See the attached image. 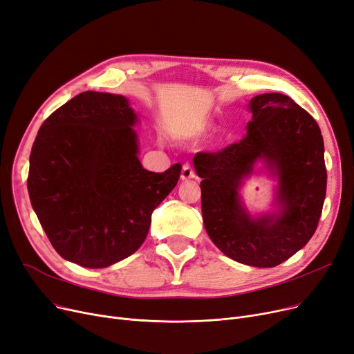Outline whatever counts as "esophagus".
Listing matches in <instances>:
<instances>
[{"instance_id": "34e87169", "label": "esophagus", "mask_w": 354, "mask_h": 354, "mask_svg": "<svg viewBox=\"0 0 354 354\" xmlns=\"http://www.w3.org/2000/svg\"><path fill=\"white\" fill-rule=\"evenodd\" d=\"M180 178H182L183 180H188V179H192V178H195V171H194L192 165H189V163H185V165H183V167H182V174H180Z\"/></svg>"}]
</instances>
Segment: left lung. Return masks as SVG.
Instances as JSON below:
<instances>
[{
  "mask_svg": "<svg viewBox=\"0 0 354 354\" xmlns=\"http://www.w3.org/2000/svg\"><path fill=\"white\" fill-rule=\"evenodd\" d=\"M248 134L218 151H198L194 166L201 176V208L212 243L236 262L278 266L315 233L327 191L324 142L314 117L288 95L252 98ZM257 158L280 176L278 216L254 221L239 204L236 189Z\"/></svg>",
  "mask_w": 354,
  "mask_h": 354,
  "instance_id": "left-lung-1",
  "label": "left lung"
}]
</instances>
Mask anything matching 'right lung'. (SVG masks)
I'll list each match as a JSON object with an SVG mask.
<instances>
[{
    "mask_svg": "<svg viewBox=\"0 0 354 354\" xmlns=\"http://www.w3.org/2000/svg\"><path fill=\"white\" fill-rule=\"evenodd\" d=\"M136 114L122 95L86 91L41 124L27 189L55 250L84 268H106L143 244L151 212L179 180L137 158Z\"/></svg>",
    "mask_w": 354,
    "mask_h": 354,
    "instance_id": "right-lung-1",
    "label": "right lung"
}]
</instances>
